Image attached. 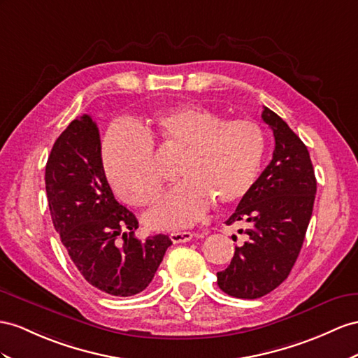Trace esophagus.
<instances>
[{"mask_svg":"<svg viewBox=\"0 0 358 358\" xmlns=\"http://www.w3.org/2000/svg\"><path fill=\"white\" fill-rule=\"evenodd\" d=\"M192 236L194 234L190 231H176V233H171L169 237L173 243H186L192 239Z\"/></svg>","mask_w":358,"mask_h":358,"instance_id":"obj_1","label":"esophagus"}]
</instances>
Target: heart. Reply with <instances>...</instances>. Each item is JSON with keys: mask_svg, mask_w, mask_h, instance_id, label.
<instances>
[{"mask_svg": "<svg viewBox=\"0 0 358 358\" xmlns=\"http://www.w3.org/2000/svg\"><path fill=\"white\" fill-rule=\"evenodd\" d=\"M154 139L185 151L178 166L182 181L145 216L154 230L194 224L212 201L219 207L239 203L257 181L266 152V134L257 122L227 121L201 106L162 110L146 133L116 124L104 137V171L116 195L134 207L151 206L162 194Z\"/></svg>", "mask_w": 358, "mask_h": 358, "instance_id": "heart-1", "label": "heart"}]
</instances>
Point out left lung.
<instances>
[{
  "mask_svg": "<svg viewBox=\"0 0 358 358\" xmlns=\"http://www.w3.org/2000/svg\"><path fill=\"white\" fill-rule=\"evenodd\" d=\"M263 121L273 131L271 163L227 225L245 222L248 241L236 246L233 260L217 272V286L234 298L257 299L289 277L313 212L316 177L307 146L271 108Z\"/></svg>",
  "mask_w": 358,
  "mask_h": 358,
  "instance_id": "1",
  "label": "left lung"
}]
</instances>
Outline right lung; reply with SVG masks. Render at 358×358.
Returning <instances> with one entry per match:
<instances>
[{
	"label": "right lung",
	"mask_w": 358,
	"mask_h": 358,
	"mask_svg": "<svg viewBox=\"0 0 358 358\" xmlns=\"http://www.w3.org/2000/svg\"><path fill=\"white\" fill-rule=\"evenodd\" d=\"M45 189L54 228L89 284L113 296L148 287L172 242L166 234L145 242L134 237L139 222L113 196L98 127L89 115L74 119L54 142Z\"/></svg>",
	"instance_id": "1"
}]
</instances>
